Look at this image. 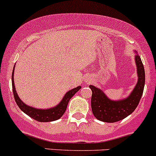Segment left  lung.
Segmentation results:
<instances>
[{
	"label": "left lung",
	"instance_id": "8db88e82",
	"mask_svg": "<svg viewBox=\"0 0 156 156\" xmlns=\"http://www.w3.org/2000/svg\"><path fill=\"white\" fill-rule=\"evenodd\" d=\"M138 82L131 94L119 101L110 100L101 89L89 86L92 91L91 99V110L94 117L105 122L120 121L132 113L137 108L144 92L145 85V71L140 56L136 55Z\"/></svg>",
	"mask_w": 156,
	"mask_h": 156
}]
</instances>
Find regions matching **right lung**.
Returning <instances> with one entry per match:
<instances>
[{
    "label": "right lung",
    "mask_w": 156,
    "mask_h": 156,
    "mask_svg": "<svg viewBox=\"0 0 156 156\" xmlns=\"http://www.w3.org/2000/svg\"><path fill=\"white\" fill-rule=\"evenodd\" d=\"M13 74H14V68L12 70V91H13V96L15 98L16 102L17 105L19 106V108L22 110L25 113L29 115L34 119L37 120L38 122H52L58 119L63 115L66 110L67 104H68L70 99L76 94V92L81 89L80 86L75 88V89H71L68 92L66 93L64 98L61 101L60 104L58 106L55 107L54 108L47 109V110H40V109L33 108L30 106L26 105L24 104L17 94L16 91L15 89V86H14V80H13Z\"/></svg>",
    "instance_id": "right-lung-1"
}]
</instances>
